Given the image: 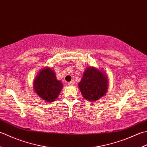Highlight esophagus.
Masks as SVG:
<instances>
[{
	"label": "esophagus",
	"instance_id": "1",
	"mask_svg": "<svg viewBox=\"0 0 147 147\" xmlns=\"http://www.w3.org/2000/svg\"><path fill=\"white\" fill-rule=\"evenodd\" d=\"M73 84H74L73 81H71V82H68V85H69V86H73Z\"/></svg>",
	"mask_w": 147,
	"mask_h": 147
}]
</instances>
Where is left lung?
<instances>
[{
  "instance_id": "8db88e82",
  "label": "left lung",
  "mask_w": 147,
  "mask_h": 147,
  "mask_svg": "<svg viewBox=\"0 0 147 147\" xmlns=\"http://www.w3.org/2000/svg\"><path fill=\"white\" fill-rule=\"evenodd\" d=\"M78 86L83 96L86 100H98L107 92V76L104 71L94 67H88L84 72Z\"/></svg>"
}]
</instances>
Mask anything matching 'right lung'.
I'll use <instances>...</instances> for the list:
<instances>
[{"label": "right lung", "instance_id": "right-lung-1", "mask_svg": "<svg viewBox=\"0 0 147 147\" xmlns=\"http://www.w3.org/2000/svg\"><path fill=\"white\" fill-rule=\"evenodd\" d=\"M62 83L57 80L55 74L50 67L42 69L33 82V88L40 98L52 102L58 97L62 88Z\"/></svg>", "mask_w": 147, "mask_h": 147}]
</instances>
